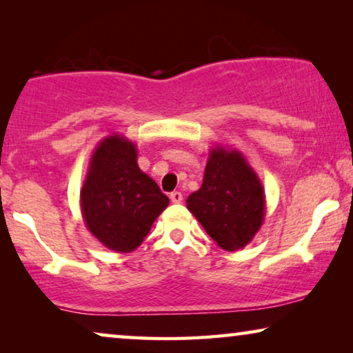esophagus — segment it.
I'll return each instance as SVG.
<instances>
[{"label":"esophagus","mask_w":353,"mask_h":353,"mask_svg":"<svg viewBox=\"0 0 353 353\" xmlns=\"http://www.w3.org/2000/svg\"><path fill=\"white\" fill-rule=\"evenodd\" d=\"M170 201L173 202V204H181L183 194L180 191H173V192H170Z\"/></svg>","instance_id":"1"}]
</instances>
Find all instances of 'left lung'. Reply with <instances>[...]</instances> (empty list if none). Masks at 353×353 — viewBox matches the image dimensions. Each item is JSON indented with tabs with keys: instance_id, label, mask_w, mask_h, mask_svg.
<instances>
[{
	"instance_id": "obj_1",
	"label": "left lung",
	"mask_w": 353,
	"mask_h": 353,
	"mask_svg": "<svg viewBox=\"0 0 353 353\" xmlns=\"http://www.w3.org/2000/svg\"><path fill=\"white\" fill-rule=\"evenodd\" d=\"M186 207L219 248L239 250L265 220V190L243 152L216 144L210 149L199 190Z\"/></svg>"
}]
</instances>
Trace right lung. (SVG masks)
<instances>
[{"mask_svg":"<svg viewBox=\"0 0 353 353\" xmlns=\"http://www.w3.org/2000/svg\"><path fill=\"white\" fill-rule=\"evenodd\" d=\"M167 205L168 197L138 167L137 144L119 133L101 139L80 190L90 233L114 252H133Z\"/></svg>","mask_w":353,"mask_h":353,"instance_id":"1","label":"right lung"}]
</instances>
